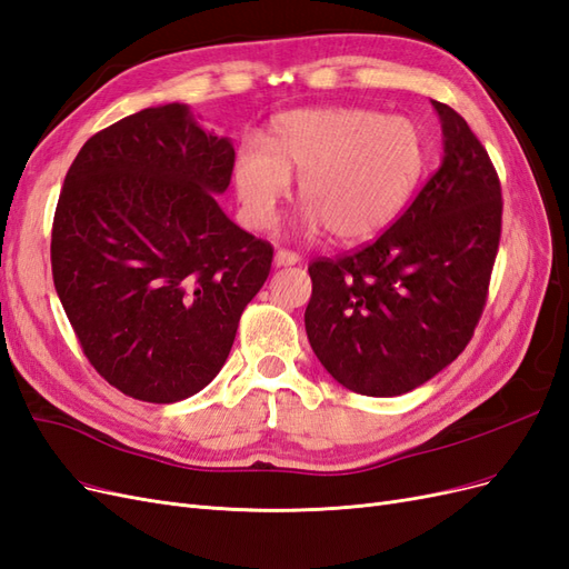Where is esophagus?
I'll use <instances>...</instances> for the list:
<instances>
[{"mask_svg":"<svg viewBox=\"0 0 569 569\" xmlns=\"http://www.w3.org/2000/svg\"><path fill=\"white\" fill-rule=\"evenodd\" d=\"M301 261L299 253L287 251V249H278L274 251V266L278 268H287V266H297Z\"/></svg>","mask_w":569,"mask_h":569,"instance_id":"1","label":"esophagus"}]
</instances>
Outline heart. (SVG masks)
Wrapping results in <instances>:
<instances>
[{
  "label": "heart",
  "instance_id": "1",
  "mask_svg": "<svg viewBox=\"0 0 569 569\" xmlns=\"http://www.w3.org/2000/svg\"><path fill=\"white\" fill-rule=\"evenodd\" d=\"M427 161L420 128L368 109H299L272 120L266 149L247 142L234 187L247 220L266 230L299 178L308 230L335 242H366L399 218Z\"/></svg>",
  "mask_w": 569,
  "mask_h": 569
}]
</instances>
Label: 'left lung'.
Segmentation results:
<instances>
[{
	"label": "left lung",
	"instance_id": "left-lung-1",
	"mask_svg": "<svg viewBox=\"0 0 569 569\" xmlns=\"http://www.w3.org/2000/svg\"><path fill=\"white\" fill-rule=\"evenodd\" d=\"M443 159L406 213L358 251L318 258L306 335L322 368L363 396H401L468 347L501 239V182L451 107L432 101Z\"/></svg>",
	"mask_w": 569,
	"mask_h": 569
}]
</instances>
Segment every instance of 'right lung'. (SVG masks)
Instances as JSON below:
<instances>
[{
    "label": "right lung",
    "mask_w": 569,
    "mask_h": 569,
    "mask_svg": "<svg viewBox=\"0 0 569 569\" xmlns=\"http://www.w3.org/2000/svg\"><path fill=\"white\" fill-rule=\"evenodd\" d=\"M234 147L187 104L137 111L92 134L63 180L51 274L94 370L132 399L176 403L226 366L272 247L216 194Z\"/></svg>",
    "instance_id": "obj_1"
}]
</instances>
